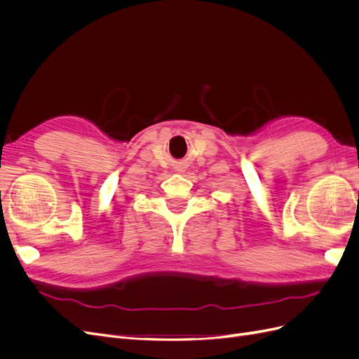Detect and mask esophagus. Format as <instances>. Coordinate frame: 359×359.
Masks as SVG:
<instances>
[{
  "label": "esophagus",
  "instance_id": "34e87169",
  "mask_svg": "<svg viewBox=\"0 0 359 359\" xmlns=\"http://www.w3.org/2000/svg\"><path fill=\"white\" fill-rule=\"evenodd\" d=\"M178 170H180V172H182V170H186V168H184V166H180V168H178Z\"/></svg>",
  "mask_w": 359,
  "mask_h": 359
}]
</instances>
